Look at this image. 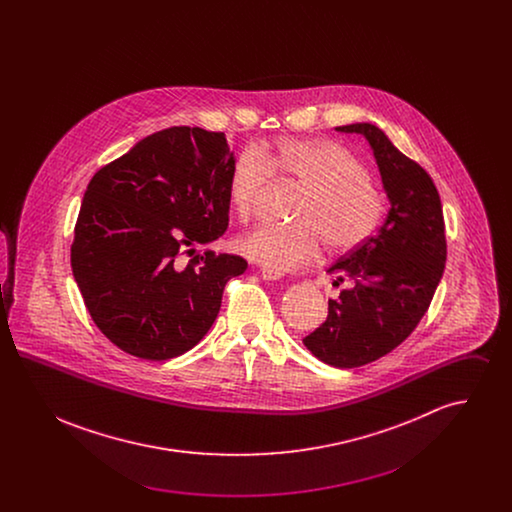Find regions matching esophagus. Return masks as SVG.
Here are the masks:
<instances>
[{
  "label": "esophagus",
  "mask_w": 512,
  "mask_h": 512,
  "mask_svg": "<svg viewBox=\"0 0 512 512\" xmlns=\"http://www.w3.org/2000/svg\"><path fill=\"white\" fill-rule=\"evenodd\" d=\"M261 276H263V280H280V278H282V272H276V270H270V268H263V270H261Z\"/></svg>",
  "instance_id": "1"
}]
</instances>
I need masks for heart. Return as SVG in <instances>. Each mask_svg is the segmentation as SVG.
<instances>
[{"label":"heart","mask_w":512,"mask_h":512,"mask_svg":"<svg viewBox=\"0 0 512 512\" xmlns=\"http://www.w3.org/2000/svg\"><path fill=\"white\" fill-rule=\"evenodd\" d=\"M301 190L286 226H261L238 242L251 261L276 272L305 267L320 251L351 253L380 230L386 195L368 178L365 163L330 140H282L245 147L228 176V201L242 222L251 220L270 180Z\"/></svg>","instance_id":"b5f03b06"}]
</instances>
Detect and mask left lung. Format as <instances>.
Instances as JSON below:
<instances>
[{
  "mask_svg": "<svg viewBox=\"0 0 512 512\" xmlns=\"http://www.w3.org/2000/svg\"><path fill=\"white\" fill-rule=\"evenodd\" d=\"M336 130L368 140L391 209L372 240L328 270L343 274L340 282L351 278L353 286L328 301L324 324L303 343L326 365L355 368L388 355L413 334L443 276L447 242L430 174L374 124L357 122Z\"/></svg>",
  "mask_w": 512,
  "mask_h": 512,
  "instance_id": "8db88e82",
  "label": "left lung"
}]
</instances>
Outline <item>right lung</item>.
Segmentation results:
<instances>
[{
	"mask_svg": "<svg viewBox=\"0 0 512 512\" xmlns=\"http://www.w3.org/2000/svg\"><path fill=\"white\" fill-rule=\"evenodd\" d=\"M232 163L224 132L172 126L92 176L71 267L90 317L124 353L167 361L190 351L219 315L226 282L244 274V257L194 249L228 228Z\"/></svg>",
	"mask_w": 512,
	"mask_h": 512,
	"instance_id": "obj_1",
	"label": "right lung"
}]
</instances>
